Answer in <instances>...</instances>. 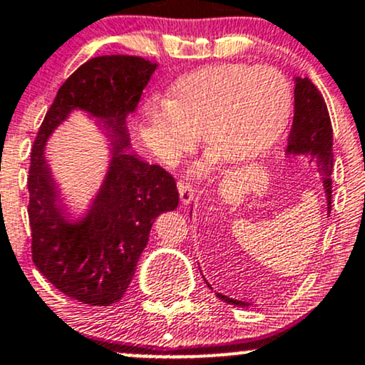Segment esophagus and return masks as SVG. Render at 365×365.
Returning <instances> with one entry per match:
<instances>
[{
    "mask_svg": "<svg viewBox=\"0 0 365 365\" xmlns=\"http://www.w3.org/2000/svg\"><path fill=\"white\" fill-rule=\"evenodd\" d=\"M178 190H179V196H181L182 203L190 205L192 198H195V187H192V184L181 181L178 184Z\"/></svg>",
    "mask_w": 365,
    "mask_h": 365,
    "instance_id": "obj_1",
    "label": "esophagus"
}]
</instances>
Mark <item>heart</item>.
Segmentation results:
<instances>
[{
	"instance_id": "b5f03b06",
	"label": "heart",
	"mask_w": 365,
	"mask_h": 365,
	"mask_svg": "<svg viewBox=\"0 0 365 365\" xmlns=\"http://www.w3.org/2000/svg\"><path fill=\"white\" fill-rule=\"evenodd\" d=\"M290 81L275 66L220 63L187 73L174 83L170 97L148 107L158 152L175 160L205 143L218 157L242 165L263 155L284 133L292 113ZM208 164L196 167L203 174Z\"/></svg>"
}]
</instances>
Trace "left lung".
Wrapping results in <instances>:
<instances>
[{
	"instance_id": "left-lung-1",
	"label": "left lung",
	"mask_w": 365,
	"mask_h": 365,
	"mask_svg": "<svg viewBox=\"0 0 365 365\" xmlns=\"http://www.w3.org/2000/svg\"><path fill=\"white\" fill-rule=\"evenodd\" d=\"M295 106L294 121L290 130L287 153L292 155H307L311 162L318 164L323 174V187L327 192L328 212L331 210V170H333V130L327 102L316 85L307 78H295ZM210 287V285H208ZM222 301L247 306V304L232 301L225 295L217 294Z\"/></svg>"
}]
</instances>
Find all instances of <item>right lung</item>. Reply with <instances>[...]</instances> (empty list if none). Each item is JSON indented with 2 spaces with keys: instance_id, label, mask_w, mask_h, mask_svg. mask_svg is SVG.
Listing matches in <instances>:
<instances>
[{
  "instance_id": "add662e5",
  "label": "right lung",
  "mask_w": 365,
  "mask_h": 365,
  "mask_svg": "<svg viewBox=\"0 0 365 365\" xmlns=\"http://www.w3.org/2000/svg\"><path fill=\"white\" fill-rule=\"evenodd\" d=\"M155 68V63L138 56L88 59L59 87L30 153L32 261L56 289L88 306H110L123 297L147 247L153 220L179 203L173 175L128 153L126 118L135 113ZM75 108L98 119L110 136L113 158L88 217L68 222L45 164L43 145Z\"/></svg>"
}]
</instances>
